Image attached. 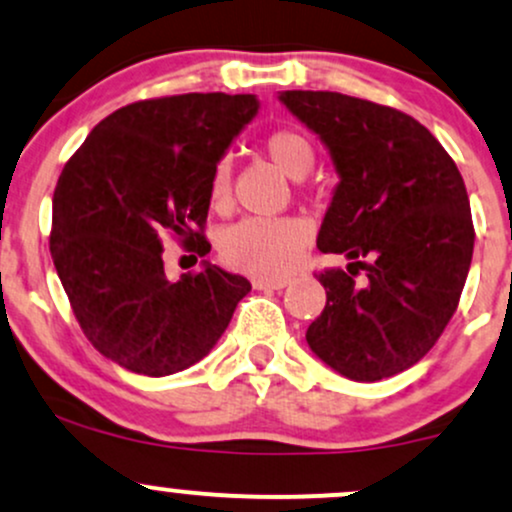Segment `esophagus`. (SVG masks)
<instances>
[{
    "label": "esophagus",
    "mask_w": 512,
    "mask_h": 512,
    "mask_svg": "<svg viewBox=\"0 0 512 512\" xmlns=\"http://www.w3.org/2000/svg\"><path fill=\"white\" fill-rule=\"evenodd\" d=\"M252 286L257 291H279L284 286H289V279L286 276H255L252 279Z\"/></svg>",
    "instance_id": "obj_1"
}]
</instances>
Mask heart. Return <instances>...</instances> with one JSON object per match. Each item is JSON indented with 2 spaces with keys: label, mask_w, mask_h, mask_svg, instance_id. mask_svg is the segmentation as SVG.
<instances>
[{
  "label": "heart",
  "mask_w": 512,
  "mask_h": 512,
  "mask_svg": "<svg viewBox=\"0 0 512 512\" xmlns=\"http://www.w3.org/2000/svg\"><path fill=\"white\" fill-rule=\"evenodd\" d=\"M264 151L281 173L301 180L315 163L313 144L293 129H276L264 142ZM231 192V163L219 161L211 173L209 197L223 207ZM308 240V228L296 219H243L228 226L219 238L221 260L238 272L276 276L296 262Z\"/></svg>",
  "instance_id": "1"
}]
</instances>
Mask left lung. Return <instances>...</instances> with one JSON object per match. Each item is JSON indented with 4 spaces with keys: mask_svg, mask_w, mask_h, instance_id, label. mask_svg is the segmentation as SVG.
Returning a JSON list of instances; mask_svg holds the SVG:
<instances>
[{
    "mask_svg": "<svg viewBox=\"0 0 512 512\" xmlns=\"http://www.w3.org/2000/svg\"><path fill=\"white\" fill-rule=\"evenodd\" d=\"M279 101L332 158L339 182L317 248L349 260L346 272L317 276L327 303L305 339L344 378H392L438 342L467 281L474 228L460 170L395 108L332 91H281Z\"/></svg>",
    "mask_w": 512,
    "mask_h": 512,
    "instance_id": "obj_1",
    "label": "left lung"
}]
</instances>
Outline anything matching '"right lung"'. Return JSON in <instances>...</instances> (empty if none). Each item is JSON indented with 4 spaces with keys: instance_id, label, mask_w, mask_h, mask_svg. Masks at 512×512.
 Instances as JSON below:
<instances>
[{
    "instance_id": "1",
    "label": "right lung",
    "mask_w": 512,
    "mask_h": 512,
    "mask_svg": "<svg viewBox=\"0 0 512 512\" xmlns=\"http://www.w3.org/2000/svg\"><path fill=\"white\" fill-rule=\"evenodd\" d=\"M257 96L185 93L115 110L69 158L52 197L50 252L88 342L132 373L202 361L250 281L204 260L168 281L163 233L197 255L216 163L257 115Z\"/></svg>"
}]
</instances>
